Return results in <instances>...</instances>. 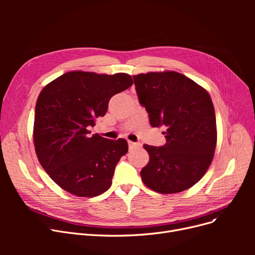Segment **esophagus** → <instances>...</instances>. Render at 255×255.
<instances>
[{"mask_svg":"<svg viewBox=\"0 0 255 255\" xmlns=\"http://www.w3.org/2000/svg\"><path fill=\"white\" fill-rule=\"evenodd\" d=\"M129 146L130 149H136V148H140L141 143L140 142H133V141H129Z\"/></svg>","mask_w":255,"mask_h":255,"instance_id":"esophagus-1","label":"esophagus"}]
</instances>
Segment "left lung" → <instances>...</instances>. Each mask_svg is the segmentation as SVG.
<instances>
[{
	"label": "left lung",
	"mask_w": 255,
	"mask_h": 255,
	"mask_svg": "<svg viewBox=\"0 0 255 255\" xmlns=\"http://www.w3.org/2000/svg\"><path fill=\"white\" fill-rule=\"evenodd\" d=\"M133 80L151 126L166 128L164 145L143 144L150 161L140 171L142 182L163 194L190 188L204 177L216 148V117L209 93L175 71L141 73Z\"/></svg>",
	"instance_id": "8db88e82"
}]
</instances>
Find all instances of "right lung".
Listing matches in <instances>:
<instances>
[{"mask_svg":"<svg viewBox=\"0 0 255 255\" xmlns=\"http://www.w3.org/2000/svg\"><path fill=\"white\" fill-rule=\"evenodd\" d=\"M133 84L130 75L71 71L39 94L34 144L40 164L61 188L82 197L102 194L112 185L116 165L128 152L124 138L90 135L104 117L110 99Z\"/></svg>","mask_w":255,"mask_h":255,"instance_id":"add662e5","label":"right lung"}]
</instances>
